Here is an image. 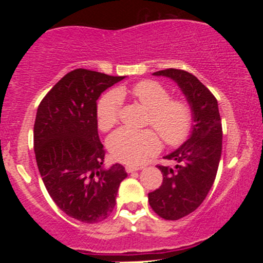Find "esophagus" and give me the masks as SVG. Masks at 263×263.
<instances>
[{"instance_id":"esophagus-1","label":"esophagus","mask_w":263,"mask_h":263,"mask_svg":"<svg viewBox=\"0 0 263 263\" xmlns=\"http://www.w3.org/2000/svg\"><path fill=\"white\" fill-rule=\"evenodd\" d=\"M143 167H141V165H135V164H127L125 167V170L127 173H132V172H136V171H140L142 170Z\"/></svg>"}]
</instances>
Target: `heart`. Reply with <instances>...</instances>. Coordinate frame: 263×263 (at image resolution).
Returning a JSON list of instances; mask_svg holds the SVG:
<instances>
[{
	"instance_id": "obj_1",
	"label": "heart",
	"mask_w": 263,
	"mask_h": 263,
	"mask_svg": "<svg viewBox=\"0 0 263 263\" xmlns=\"http://www.w3.org/2000/svg\"><path fill=\"white\" fill-rule=\"evenodd\" d=\"M132 96L146 111L147 126L157 129L167 146H179L188 138L193 114L188 102L172 100L170 91L159 83L143 80L132 87ZM125 89L111 90L101 96L96 106V120L101 131H108L119 122ZM107 147L117 161L140 163L161 149V140L152 129L134 131L120 128L108 137Z\"/></svg>"
}]
</instances>
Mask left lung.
I'll list each match as a JSON object with an SVG mask.
<instances>
[{
	"instance_id": "obj_1",
	"label": "left lung",
	"mask_w": 263,
	"mask_h": 263,
	"mask_svg": "<svg viewBox=\"0 0 263 263\" xmlns=\"http://www.w3.org/2000/svg\"><path fill=\"white\" fill-rule=\"evenodd\" d=\"M153 75L176 81L193 114L189 138L164 157L176 161V167L158 165L163 174L162 185L148 193L149 205L157 215L178 220L198 209L213 186L221 157V119L215 96L197 77L172 68Z\"/></svg>"
}]
</instances>
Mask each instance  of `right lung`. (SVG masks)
Segmentation results:
<instances>
[{"label": "right lung", "mask_w": 263, "mask_h": 263, "mask_svg": "<svg viewBox=\"0 0 263 263\" xmlns=\"http://www.w3.org/2000/svg\"><path fill=\"white\" fill-rule=\"evenodd\" d=\"M122 79L75 69L44 96L35 116V161L45 188L60 210L86 224L110 216L127 177L119 163L104 167L96 120L98 99Z\"/></svg>", "instance_id": "obj_1"}]
</instances>
